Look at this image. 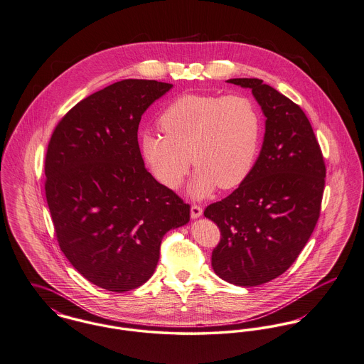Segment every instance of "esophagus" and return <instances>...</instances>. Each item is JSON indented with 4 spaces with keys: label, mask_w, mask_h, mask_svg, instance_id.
<instances>
[{
    "label": "esophagus",
    "mask_w": 364,
    "mask_h": 364,
    "mask_svg": "<svg viewBox=\"0 0 364 364\" xmlns=\"http://www.w3.org/2000/svg\"><path fill=\"white\" fill-rule=\"evenodd\" d=\"M202 212H203V209H202L200 205H193V206H191V218H193V219L200 218V216H202Z\"/></svg>",
    "instance_id": "esophagus-1"
}]
</instances>
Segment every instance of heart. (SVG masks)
Segmentation results:
<instances>
[{"mask_svg":"<svg viewBox=\"0 0 364 364\" xmlns=\"http://www.w3.org/2000/svg\"><path fill=\"white\" fill-rule=\"evenodd\" d=\"M165 136L146 133L141 154L152 174L168 188H177L191 161L196 176L194 198L209 196L218 186H241L256 164L263 120L256 102L242 94H186L168 104L159 116Z\"/></svg>","mask_w":364,"mask_h":364,"instance_id":"heart-1","label":"heart"}]
</instances>
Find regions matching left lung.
<instances>
[{
  "label": "left lung",
  "mask_w": 364,
  "mask_h": 364,
  "mask_svg": "<svg viewBox=\"0 0 364 364\" xmlns=\"http://www.w3.org/2000/svg\"><path fill=\"white\" fill-rule=\"evenodd\" d=\"M251 88L266 133L248 178L203 215L218 224L212 267L224 281L255 287L277 279L305 248L320 216L323 154L299 105L260 79H230Z\"/></svg>",
  "instance_id": "left-lung-1"
}]
</instances>
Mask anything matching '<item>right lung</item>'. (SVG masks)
Listing matches in <instances>:
<instances>
[{
    "label": "right lung",
    "instance_id": "right-lung-1",
    "mask_svg": "<svg viewBox=\"0 0 364 364\" xmlns=\"http://www.w3.org/2000/svg\"><path fill=\"white\" fill-rule=\"evenodd\" d=\"M173 87L127 79L66 113L46 154V196L56 240L84 279L113 292L154 274L164 235L190 220V205L144 166L142 113Z\"/></svg>",
    "mask_w": 364,
    "mask_h": 364
}]
</instances>
